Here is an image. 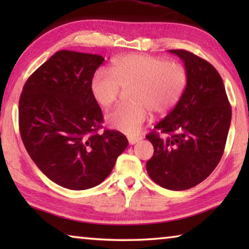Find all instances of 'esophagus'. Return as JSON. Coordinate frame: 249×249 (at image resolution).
I'll return each instance as SVG.
<instances>
[{"instance_id": "esophagus-1", "label": "esophagus", "mask_w": 249, "mask_h": 249, "mask_svg": "<svg viewBox=\"0 0 249 249\" xmlns=\"http://www.w3.org/2000/svg\"><path fill=\"white\" fill-rule=\"evenodd\" d=\"M127 138H128L129 144L134 145V144H136V142H140L142 137H141V136H128Z\"/></svg>"}]
</instances>
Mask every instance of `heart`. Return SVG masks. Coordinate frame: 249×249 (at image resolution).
<instances>
[{
  "label": "heart",
  "mask_w": 249,
  "mask_h": 249,
  "mask_svg": "<svg viewBox=\"0 0 249 249\" xmlns=\"http://www.w3.org/2000/svg\"><path fill=\"white\" fill-rule=\"evenodd\" d=\"M188 82L184 67L145 53L125 54L113 61L112 71L101 68L91 80V92L101 107H107L128 89L130 103L107 114L109 127L135 135L141 132L150 111L165 114L179 102Z\"/></svg>",
  "instance_id": "1"
}]
</instances>
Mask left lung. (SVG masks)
Returning <instances> with one entry per match:
<instances>
[{
	"instance_id": "1",
	"label": "left lung",
	"mask_w": 249,
	"mask_h": 249,
	"mask_svg": "<svg viewBox=\"0 0 249 249\" xmlns=\"http://www.w3.org/2000/svg\"><path fill=\"white\" fill-rule=\"evenodd\" d=\"M169 52L183 61L188 82L174 109L146 136L154 146L146 168L160 187L181 191L202 182L220 162L231 108L212 65L187 50Z\"/></svg>"
}]
</instances>
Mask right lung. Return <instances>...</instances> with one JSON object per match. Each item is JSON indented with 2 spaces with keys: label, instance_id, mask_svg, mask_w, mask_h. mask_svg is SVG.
<instances>
[{
  "label": "right lung",
  "instance_id": "right-lung-1",
  "mask_svg": "<svg viewBox=\"0 0 249 249\" xmlns=\"http://www.w3.org/2000/svg\"><path fill=\"white\" fill-rule=\"evenodd\" d=\"M100 54L60 50L25 83L18 104L25 148L45 176L70 190H87L107 179L128 145L117 130L98 133L102 111L91 80Z\"/></svg>",
  "mask_w": 249,
  "mask_h": 249
}]
</instances>
